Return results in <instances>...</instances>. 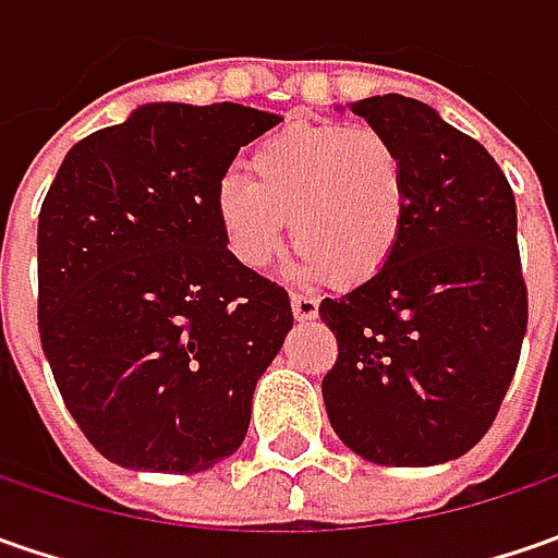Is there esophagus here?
<instances>
[{
    "label": "esophagus",
    "mask_w": 558,
    "mask_h": 558,
    "mask_svg": "<svg viewBox=\"0 0 558 558\" xmlns=\"http://www.w3.org/2000/svg\"><path fill=\"white\" fill-rule=\"evenodd\" d=\"M291 311H294V319H313L319 313V301L304 291H291Z\"/></svg>",
    "instance_id": "1"
}]
</instances>
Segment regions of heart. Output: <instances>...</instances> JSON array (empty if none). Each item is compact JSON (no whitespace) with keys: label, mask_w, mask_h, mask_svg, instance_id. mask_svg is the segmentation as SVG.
<instances>
[{"label":"heart","mask_w":558,"mask_h":558,"mask_svg":"<svg viewBox=\"0 0 558 558\" xmlns=\"http://www.w3.org/2000/svg\"><path fill=\"white\" fill-rule=\"evenodd\" d=\"M217 185V226L245 269H267L286 239L307 276L363 286L391 264L410 214V170L391 136L351 123H304L251 151Z\"/></svg>","instance_id":"1"}]
</instances>
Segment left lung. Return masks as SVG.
I'll use <instances>...</instances> for the list:
<instances>
[{"instance_id":"1","label":"left lung","mask_w":558,"mask_h":558,"mask_svg":"<svg viewBox=\"0 0 558 558\" xmlns=\"http://www.w3.org/2000/svg\"><path fill=\"white\" fill-rule=\"evenodd\" d=\"M351 111L400 145L410 214L391 264L319 304L338 341L323 378L335 435L363 460L438 465L500 413L527 329L512 185L482 142L407 96Z\"/></svg>"}]
</instances>
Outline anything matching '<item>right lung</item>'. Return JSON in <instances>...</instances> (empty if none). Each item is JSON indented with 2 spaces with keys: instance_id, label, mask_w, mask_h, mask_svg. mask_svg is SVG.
Instances as JSON below:
<instances>
[{
  "instance_id": "right-lung-1",
  "label": "right lung",
  "mask_w": 558,
  "mask_h": 558,
  "mask_svg": "<svg viewBox=\"0 0 558 558\" xmlns=\"http://www.w3.org/2000/svg\"><path fill=\"white\" fill-rule=\"evenodd\" d=\"M276 123L235 101H158L58 167L36 235L39 341L105 460L185 475L242 447L294 316L289 291L226 251L214 202Z\"/></svg>"
}]
</instances>
